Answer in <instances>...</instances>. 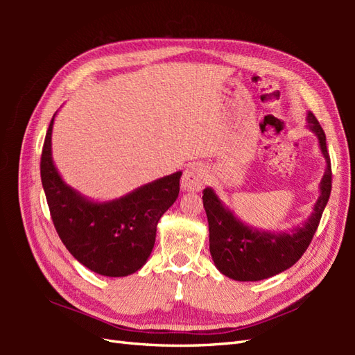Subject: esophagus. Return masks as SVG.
<instances>
[{
    "label": "esophagus",
    "instance_id": "obj_1",
    "mask_svg": "<svg viewBox=\"0 0 355 355\" xmlns=\"http://www.w3.org/2000/svg\"><path fill=\"white\" fill-rule=\"evenodd\" d=\"M207 180H209V172L206 169V166H202L201 163H193L191 166H187L183 173L182 187L184 191L198 192L206 186Z\"/></svg>",
    "mask_w": 355,
    "mask_h": 355
}]
</instances>
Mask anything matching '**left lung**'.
I'll use <instances>...</instances> for the list:
<instances>
[{
  "mask_svg": "<svg viewBox=\"0 0 355 355\" xmlns=\"http://www.w3.org/2000/svg\"><path fill=\"white\" fill-rule=\"evenodd\" d=\"M310 131L319 139V146L327 160V169L320 182V195L311 216L290 233L262 232L248 227L225 207L212 187L202 191V205L209 221V248L216 268L235 281H261L282 273L294 266L310 245L331 193V160L327 137L319 120L308 112Z\"/></svg>",
  "mask_w": 355,
  "mask_h": 355,
  "instance_id": "1",
  "label": "left lung"
}]
</instances>
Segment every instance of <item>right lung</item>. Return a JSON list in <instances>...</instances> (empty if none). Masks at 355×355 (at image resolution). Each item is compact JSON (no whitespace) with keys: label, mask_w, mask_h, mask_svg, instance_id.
I'll return each instance as SVG.
<instances>
[{"label":"right lung","mask_w":355,"mask_h":355,"mask_svg":"<svg viewBox=\"0 0 355 355\" xmlns=\"http://www.w3.org/2000/svg\"><path fill=\"white\" fill-rule=\"evenodd\" d=\"M55 116L42 146L41 180L58 235L67 250L94 273L110 277L132 275L153 252L158 220L178 197L182 172L143 184L122 198L89 201L65 184L53 163Z\"/></svg>","instance_id":"obj_1"}]
</instances>
